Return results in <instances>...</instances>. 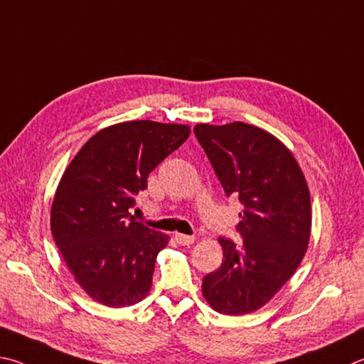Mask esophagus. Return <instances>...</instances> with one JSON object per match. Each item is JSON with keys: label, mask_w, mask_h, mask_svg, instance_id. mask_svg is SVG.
Segmentation results:
<instances>
[{"label": "esophagus", "mask_w": 364, "mask_h": 364, "mask_svg": "<svg viewBox=\"0 0 364 364\" xmlns=\"http://www.w3.org/2000/svg\"><path fill=\"white\" fill-rule=\"evenodd\" d=\"M176 240L178 245L182 246H190L195 243V237H192V235H182V233H176Z\"/></svg>", "instance_id": "1"}]
</instances>
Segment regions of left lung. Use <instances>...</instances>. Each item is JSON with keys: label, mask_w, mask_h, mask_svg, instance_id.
Here are the masks:
<instances>
[{"label": "left lung", "mask_w": 364, "mask_h": 364, "mask_svg": "<svg viewBox=\"0 0 364 364\" xmlns=\"http://www.w3.org/2000/svg\"><path fill=\"white\" fill-rule=\"evenodd\" d=\"M193 132L225 195L245 206L237 227L243 241L219 238L224 260L203 278V296L219 314H251L283 288L307 251V181L288 146L257 126L201 123Z\"/></svg>", "instance_id": "1"}]
</instances>
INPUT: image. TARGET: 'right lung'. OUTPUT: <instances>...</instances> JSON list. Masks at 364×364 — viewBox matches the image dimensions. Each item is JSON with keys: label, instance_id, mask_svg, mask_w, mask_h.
Here are the masks:
<instances>
[{"label": "right lung", "instance_id": "obj_1", "mask_svg": "<svg viewBox=\"0 0 364 364\" xmlns=\"http://www.w3.org/2000/svg\"><path fill=\"white\" fill-rule=\"evenodd\" d=\"M190 136L187 124L126 121L104 127L67 166L50 208V232L68 270L92 301L129 307L151 288L169 237L134 220V196Z\"/></svg>", "mask_w": 364, "mask_h": 364}]
</instances>
